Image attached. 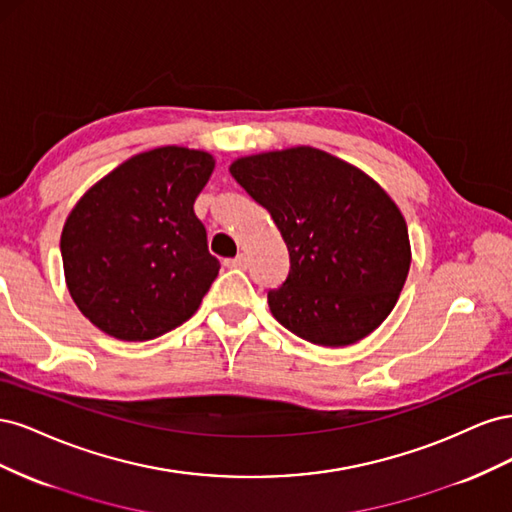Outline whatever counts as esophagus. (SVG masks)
<instances>
[{
	"label": "esophagus",
	"instance_id": "esophagus-1",
	"mask_svg": "<svg viewBox=\"0 0 512 512\" xmlns=\"http://www.w3.org/2000/svg\"><path fill=\"white\" fill-rule=\"evenodd\" d=\"M224 265H226L228 269H245V267H247V258H245L243 254H239V256H235V258L224 260Z\"/></svg>",
	"mask_w": 512,
	"mask_h": 512
}]
</instances>
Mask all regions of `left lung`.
Returning a JSON list of instances; mask_svg holds the SVG:
<instances>
[{
  "label": "left lung",
  "instance_id": "left-lung-1",
  "mask_svg": "<svg viewBox=\"0 0 512 512\" xmlns=\"http://www.w3.org/2000/svg\"><path fill=\"white\" fill-rule=\"evenodd\" d=\"M230 175L271 213L288 247V277L267 294L277 322L331 348L378 329L410 269L404 215L380 185L312 147L241 158Z\"/></svg>",
  "mask_w": 512,
  "mask_h": 512
}]
</instances>
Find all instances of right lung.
I'll use <instances>...</instances> for the list:
<instances>
[{"label": "right lung", "instance_id": "1", "mask_svg": "<svg viewBox=\"0 0 512 512\" xmlns=\"http://www.w3.org/2000/svg\"><path fill=\"white\" fill-rule=\"evenodd\" d=\"M213 158L160 147L138 153L91 188L61 232L68 290L96 327L147 342L190 320L220 271L194 200Z\"/></svg>", "mask_w": 512, "mask_h": 512}]
</instances>
